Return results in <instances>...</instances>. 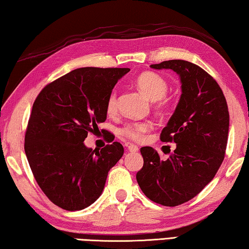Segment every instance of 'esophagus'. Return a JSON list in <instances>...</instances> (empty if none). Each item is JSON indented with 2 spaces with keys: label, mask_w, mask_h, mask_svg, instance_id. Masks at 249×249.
<instances>
[{
  "label": "esophagus",
  "mask_w": 249,
  "mask_h": 249,
  "mask_svg": "<svg viewBox=\"0 0 249 249\" xmlns=\"http://www.w3.org/2000/svg\"><path fill=\"white\" fill-rule=\"evenodd\" d=\"M127 150L130 151V153H137V151L140 150V148H138V147L136 145H134V144H128L127 145Z\"/></svg>",
  "instance_id": "esophagus-1"
}]
</instances>
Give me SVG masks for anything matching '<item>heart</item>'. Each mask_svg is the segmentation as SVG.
Segmentation results:
<instances>
[{
    "label": "heart",
    "mask_w": 249,
    "mask_h": 249,
    "mask_svg": "<svg viewBox=\"0 0 249 249\" xmlns=\"http://www.w3.org/2000/svg\"><path fill=\"white\" fill-rule=\"evenodd\" d=\"M137 87L147 98L151 101L161 100L168 91V84L161 75L155 72H142L136 80ZM117 109V92L113 90L109 93L107 101V111L108 114H113ZM151 128V124L147 122H136L126 125L122 129L124 136L133 141H141L144 137L145 133Z\"/></svg>",
    "instance_id": "heart-1"
}]
</instances>
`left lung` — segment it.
Masks as SVG:
<instances>
[{"instance_id":"left-lung-1","label":"left lung","mask_w":249,"mask_h":249,"mask_svg":"<svg viewBox=\"0 0 249 249\" xmlns=\"http://www.w3.org/2000/svg\"><path fill=\"white\" fill-rule=\"evenodd\" d=\"M150 68L171 69L179 75L180 100L160 134V140L174 142L176 149L161 160L153 147H142L144 166L136 179L148 199L176 206L199 195L222 165L229 136V108L220 86L199 66L168 60Z\"/></svg>"}]
</instances>
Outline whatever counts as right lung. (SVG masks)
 I'll use <instances>...</instances> for the list:
<instances>
[{
	"label": "right lung",
	"mask_w": 249,
	"mask_h": 249,
	"mask_svg": "<svg viewBox=\"0 0 249 249\" xmlns=\"http://www.w3.org/2000/svg\"><path fill=\"white\" fill-rule=\"evenodd\" d=\"M128 71L74 69L46 86L34 102L25 154L37 183L59 208L78 211L94 203L123 156L117 142L94 150L83 142L107 120L108 95Z\"/></svg>",
	"instance_id": "1"
}]
</instances>
